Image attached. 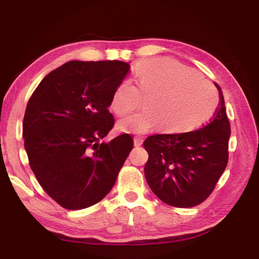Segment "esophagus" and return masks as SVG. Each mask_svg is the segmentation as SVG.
Wrapping results in <instances>:
<instances>
[{
	"mask_svg": "<svg viewBox=\"0 0 259 259\" xmlns=\"http://www.w3.org/2000/svg\"><path fill=\"white\" fill-rule=\"evenodd\" d=\"M134 142H135L136 147H140L142 145V142H144V139L140 138V137H135Z\"/></svg>",
	"mask_w": 259,
	"mask_h": 259,
	"instance_id": "34e87169",
	"label": "esophagus"
}]
</instances>
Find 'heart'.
<instances>
[{
	"label": "heart",
	"mask_w": 259,
	"mask_h": 259,
	"mask_svg": "<svg viewBox=\"0 0 259 259\" xmlns=\"http://www.w3.org/2000/svg\"><path fill=\"white\" fill-rule=\"evenodd\" d=\"M134 81L135 87L119 84L110 100L118 115L131 112L142 100V111L118 121L122 133L141 135L157 125L164 133H188L206 123L218 107V92L210 82L172 59L140 62Z\"/></svg>",
	"instance_id": "b5f03b06"
}]
</instances>
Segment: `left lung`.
I'll return each instance as SVG.
<instances>
[{"mask_svg": "<svg viewBox=\"0 0 259 259\" xmlns=\"http://www.w3.org/2000/svg\"><path fill=\"white\" fill-rule=\"evenodd\" d=\"M214 85L221 102L210 122L190 133L150 136L144 142L149 155L145 166L147 183L170 206L199 205L226 169L230 123L221 87Z\"/></svg>", "mask_w": 259, "mask_h": 259, "instance_id": "left-lung-1", "label": "left lung"}]
</instances>
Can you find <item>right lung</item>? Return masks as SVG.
<instances>
[{"label": "right lung", "mask_w": 259, "mask_h": 259, "mask_svg": "<svg viewBox=\"0 0 259 259\" xmlns=\"http://www.w3.org/2000/svg\"><path fill=\"white\" fill-rule=\"evenodd\" d=\"M130 65L69 61L46 75L23 119L24 148L38 184L70 210L108 195L133 150L128 134L101 141L114 124L110 100Z\"/></svg>", "instance_id": "1"}]
</instances>
